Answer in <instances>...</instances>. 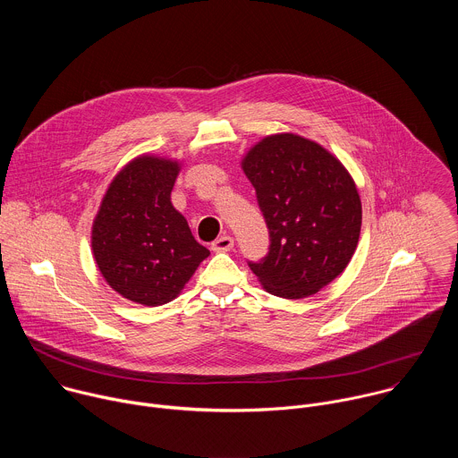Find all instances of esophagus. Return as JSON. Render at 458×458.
Instances as JSON below:
<instances>
[{"mask_svg": "<svg viewBox=\"0 0 458 458\" xmlns=\"http://www.w3.org/2000/svg\"><path fill=\"white\" fill-rule=\"evenodd\" d=\"M232 248H233V237H230V235H221L219 239H216L212 242L214 251H230Z\"/></svg>", "mask_w": 458, "mask_h": 458, "instance_id": "1", "label": "esophagus"}]
</instances>
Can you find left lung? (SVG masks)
Masks as SVG:
<instances>
[{
  "label": "left lung",
  "instance_id": "left-lung-1",
  "mask_svg": "<svg viewBox=\"0 0 458 458\" xmlns=\"http://www.w3.org/2000/svg\"><path fill=\"white\" fill-rule=\"evenodd\" d=\"M241 165L270 233L267 257L248 267L272 295L317 293L344 272L359 242L362 207L352 175L328 150L295 134L265 138Z\"/></svg>",
  "mask_w": 458,
  "mask_h": 458
}]
</instances>
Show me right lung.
<instances>
[{"mask_svg":"<svg viewBox=\"0 0 458 458\" xmlns=\"http://www.w3.org/2000/svg\"><path fill=\"white\" fill-rule=\"evenodd\" d=\"M179 163L130 161L110 182L92 225V251L105 281L124 299L161 306L175 299L210 251L193 239L170 193Z\"/></svg>","mask_w":458,"mask_h":458,"instance_id":"1","label":"right lung"}]
</instances>
